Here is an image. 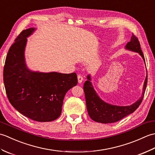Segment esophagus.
<instances>
[{
    "label": "esophagus",
    "instance_id": "34e87169",
    "mask_svg": "<svg viewBox=\"0 0 155 155\" xmlns=\"http://www.w3.org/2000/svg\"><path fill=\"white\" fill-rule=\"evenodd\" d=\"M77 78H78V83H81L82 82H83V77H82L81 74H78L77 76Z\"/></svg>",
    "mask_w": 155,
    "mask_h": 155
}]
</instances>
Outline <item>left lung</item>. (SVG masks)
Here are the masks:
<instances>
[{
  "instance_id": "1",
  "label": "left lung",
  "mask_w": 155,
  "mask_h": 155,
  "mask_svg": "<svg viewBox=\"0 0 155 155\" xmlns=\"http://www.w3.org/2000/svg\"><path fill=\"white\" fill-rule=\"evenodd\" d=\"M125 48L128 51L138 52L145 62L143 53L140 48V42L135 36L133 35L130 41L128 42L125 46ZM91 81V75L88 74L87 76V81L84 83L83 87L88 115L91 119L95 122L107 124L120 120L137 110L142 102L145 93L147 84V75L144 82L142 96L139 98V100L130 106H117L104 102L101 99L97 92L94 91Z\"/></svg>"
}]
</instances>
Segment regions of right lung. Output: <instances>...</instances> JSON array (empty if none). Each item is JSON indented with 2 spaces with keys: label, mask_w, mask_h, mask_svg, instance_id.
<instances>
[{
  "label": "right lung",
  "mask_w": 155,
  "mask_h": 155,
  "mask_svg": "<svg viewBox=\"0 0 155 155\" xmlns=\"http://www.w3.org/2000/svg\"><path fill=\"white\" fill-rule=\"evenodd\" d=\"M22 31L8 50L3 71V80L8 101L16 110L31 119L50 122L62 111L64 97L77 84L75 72H40L29 70L25 62L27 37L35 31Z\"/></svg>",
  "instance_id": "1"
}]
</instances>
